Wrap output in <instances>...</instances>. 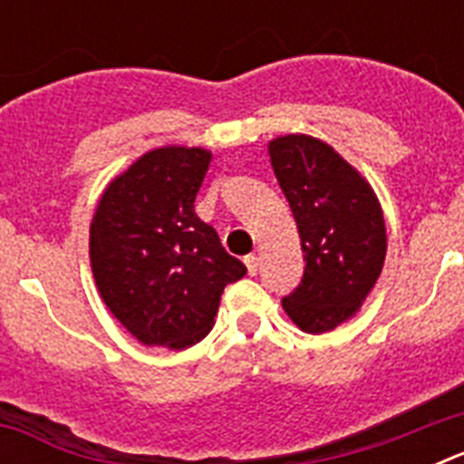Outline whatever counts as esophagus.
Instances as JSON below:
<instances>
[{
	"label": "esophagus",
	"mask_w": 464,
	"mask_h": 464,
	"mask_svg": "<svg viewBox=\"0 0 464 464\" xmlns=\"http://www.w3.org/2000/svg\"><path fill=\"white\" fill-rule=\"evenodd\" d=\"M244 262H246V267H248V274H251V276H256L257 269H260V257H257L256 253H251V256L244 257Z\"/></svg>",
	"instance_id": "1"
}]
</instances>
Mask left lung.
<instances>
[{
    "label": "left lung",
    "instance_id": "1",
    "mask_svg": "<svg viewBox=\"0 0 464 464\" xmlns=\"http://www.w3.org/2000/svg\"><path fill=\"white\" fill-rule=\"evenodd\" d=\"M269 155L304 253L302 281L281 304L299 330H334L358 311L383 269L379 199L370 183L318 139H274Z\"/></svg>",
    "mask_w": 464,
    "mask_h": 464
}]
</instances>
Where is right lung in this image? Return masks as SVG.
I'll return each mask as SVG.
<instances>
[{
    "label": "right lung",
    "mask_w": 464,
    "mask_h": 464,
    "mask_svg": "<svg viewBox=\"0 0 464 464\" xmlns=\"http://www.w3.org/2000/svg\"><path fill=\"white\" fill-rule=\"evenodd\" d=\"M204 149H155L111 181L90 225L94 283L111 314L146 346L202 342L227 283L246 274L197 218Z\"/></svg>",
    "instance_id": "right-lung-1"
}]
</instances>
